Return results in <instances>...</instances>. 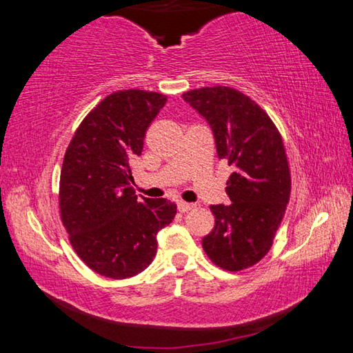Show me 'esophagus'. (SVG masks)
Returning a JSON list of instances; mask_svg holds the SVG:
<instances>
[{"instance_id":"34e87169","label":"esophagus","mask_w":353,"mask_h":353,"mask_svg":"<svg viewBox=\"0 0 353 353\" xmlns=\"http://www.w3.org/2000/svg\"><path fill=\"white\" fill-rule=\"evenodd\" d=\"M193 207H194V204H188V202H183V201L177 202V208H179V212H181V213L190 212Z\"/></svg>"}]
</instances>
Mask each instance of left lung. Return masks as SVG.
Instances as JSON below:
<instances>
[{
	"mask_svg": "<svg viewBox=\"0 0 353 353\" xmlns=\"http://www.w3.org/2000/svg\"><path fill=\"white\" fill-rule=\"evenodd\" d=\"M182 98L208 123L218 157L234 168L225 187L232 204L210 207L214 227L202 248L223 270H246L271 249L290 201L282 137L268 113L235 88H196Z\"/></svg>",
	"mask_w": 353,
	"mask_h": 353,
	"instance_id": "1",
	"label": "left lung"
}]
</instances>
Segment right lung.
Returning a JSON list of instances; mask_svg holds the SVG:
<instances>
[{"instance_id": "1", "label": "right lung", "mask_w": 353, "mask_h": 353, "mask_svg": "<svg viewBox=\"0 0 353 353\" xmlns=\"http://www.w3.org/2000/svg\"><path fill=\"white\" fill-rule=\"evenodd\" d=\"M165 94L119 90L83 118L63 157L59 188L62 223L71 246L94 272L128 279L157 252V232L177 210L168 199L137 198L130 160L141 155Z\"/></svg>"}]
</instances>
